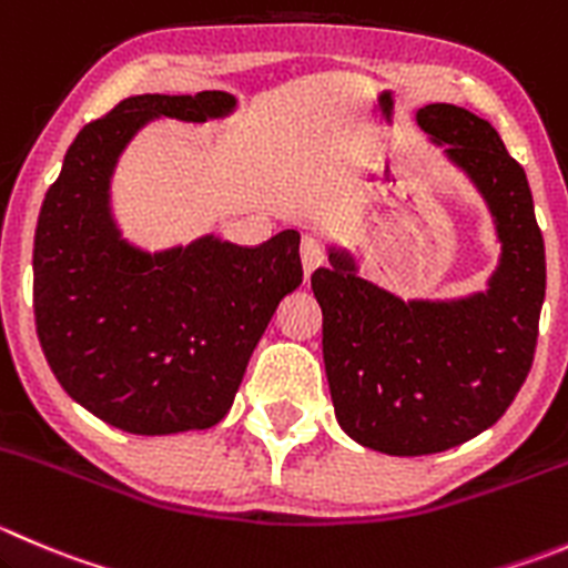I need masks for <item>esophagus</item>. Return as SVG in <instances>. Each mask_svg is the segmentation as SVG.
<instances>
[{"label": "esophagus", "mask_w": 568, "mask_h": 568, "mask_svg": "<svg viewBox=\"0 0 568 568\" xmlns=\"http://www.w3.org/2000/svg\"><path fill=\"white\" fill-rule=\"evenodd\" d=\"M300 257H302V268H305V277H311V274L327 261V252H324L322 241L313 239V235H305L300 246Z\"/></svg>", "instance_id": "obj_1"}]
</instances>
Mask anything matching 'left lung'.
<instances>
[{
    "instance_id": "1",
    "label": "left lung",
    "mask_w": 568,
    "mask_h": 568,
    "mask_svg": "<svg viewBox=\"0 0 568 568\" xmlns=\"http://www.w3.org/2000/svg\"><path fill=\"white\" fill-rule=\"evenodd\" d=\"M418 126L447 144L497 219L503 261L486 294L402 302L329 252L311 288L322 305V352L335 418L385 455H433L480 436L519 394L536 355L547 288L544 235L527 174L499 132L455 104H427Z\"/></svg>"
}]
</instances>
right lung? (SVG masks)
Masks as SVG:
<instances>
[{
  "label": "right lung",
  "instance_id": "1",
  "mask_svg": "<svg viewBox=\"0 0 568 568\" xmlns=\"http://www.w3.org/2000/svg\"><path fill=\"white\" fill-rule=\"evenodd\" d=\"M224 91L144 93L91 121L43 196L32 250L41 349L65 394L135 436L222 422L280 300L302 283L300 233L261 246L205 239L150 252L110 216L115 158L150 119L230 113Z\"/></svg>",
  "mask_w": 568,
  "mask_h": 568
}]
</instances>
